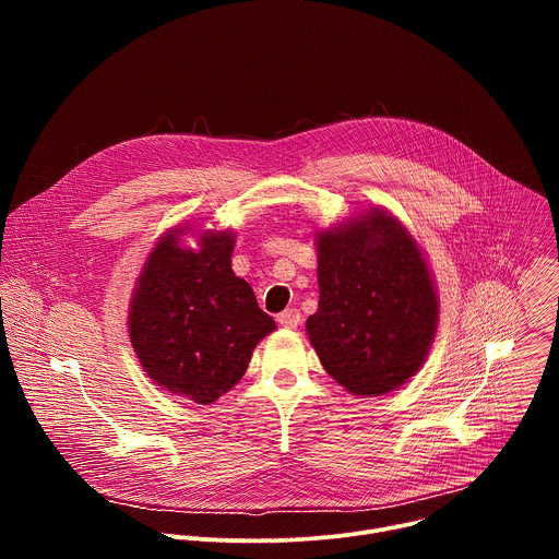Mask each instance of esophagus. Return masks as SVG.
<instances>
[{
  "mask_svg": "<svg viewBox=\"0 0 559 559\" xmlns=\"http://www.w3.org/2000/svg\"><path fill=\"white\" fill-rule=\"evenodd\" d=\"M276 321L281 328H287V330H296L300 325V311L298 309H285L276 316Z\"/></svg>",
  "mask_w": 559,
  "mask_h": 559,
  "instance_id": "esophagus-1",
  "label": "esophagus"
}]
</instances>
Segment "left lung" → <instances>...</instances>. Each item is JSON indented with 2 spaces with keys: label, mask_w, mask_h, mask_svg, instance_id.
Masks as SVG:
<instances>
[{
  "label": "left lung",
  "mask_w": 559,
  "mask_h": 559,
  "mask_svg": "<svg viewBox=\"0 0 559 559\" xmlns=\"http://www.w3.org/2000/svg\"><path fill=\"white\" fill-rule=\"evenodd\" d=\"M318 311L309 341L354 395H382L425 362L438 298L412 234L382 210L318 234Z\"/></svg>",
  "instance_id": "obj_1"
}]
</instances>
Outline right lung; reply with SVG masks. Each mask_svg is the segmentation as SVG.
<instances>
[{
	"mask_svg": "<svg viewBox=\"0 0 559 559\" xmlns=\"http://www.w3.org/2000/svg\"><path fill=\"white\" fill-rule=\"evenodd\" d=\"M179 234L170 229L147 257L130 305V343L156 384L210 405L241 380L276 323L231 272V231H205L199 252L179 248Z\"/></svg>",
	"mask_w": 559,
	"mask_h": 559,
	"instance_id": "right-lung-1",
	"label": "right lung"
}]
</instances>
